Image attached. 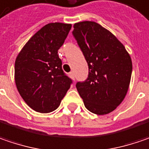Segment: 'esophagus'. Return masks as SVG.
<instances>
[{"label": "esophagus", "mask_w": 149, "mask_h": 149, "mask_svg": "<svg viewBox=\"0 0 149 149\" xmlns=\"http://www.w3.org/2000/svg\"><path fill=\"white\" fill-rule=\"evenodd\" d=\"M70 74V78L74 80V72H73V71H71V72H70V74Z\"/></svg>", "instance_id": "esophagus-1"}]
</instances>
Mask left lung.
I'll use <instances>...</instances> for the list:
<instances>
[{
  "mask_svg": "<svg viewBox=\"0 0 149 149\" xmlns=\"http://www.w3.org/2000/svg\"><path fill=\"white\" fill-rule=\"evenodd\" d=\"M72 33L89 66L88 78L76 84L77 91L91 112L108 114L123 102L128 91L130 55L115 35L95 22L74 23Z\"/></svg>",
  "mask_w": 149,
  "mask_h": 149,
  "instance_id": "1",
  "label": "left lung"
}]
</instances>
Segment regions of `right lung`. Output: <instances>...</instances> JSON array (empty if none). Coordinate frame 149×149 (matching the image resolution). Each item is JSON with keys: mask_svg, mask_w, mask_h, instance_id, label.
<instances>
[{"mask_svg": "<svg viewBox=\"0 0 149 149\" xmlns=\"http://www.w3.org/2000/svg\"><path fill=\"white\" fill-rule=\"evenodd\" d=\"M71 24L53 22L27 41L15 61V83L22 99L35 111L49 113L59 107L72 80L62 70L58 50Z\"/></svg>", "mask_w": 149, "mask_h": 149, "instance_id": "obj_1", "label": "right lung"}]
</instances>
